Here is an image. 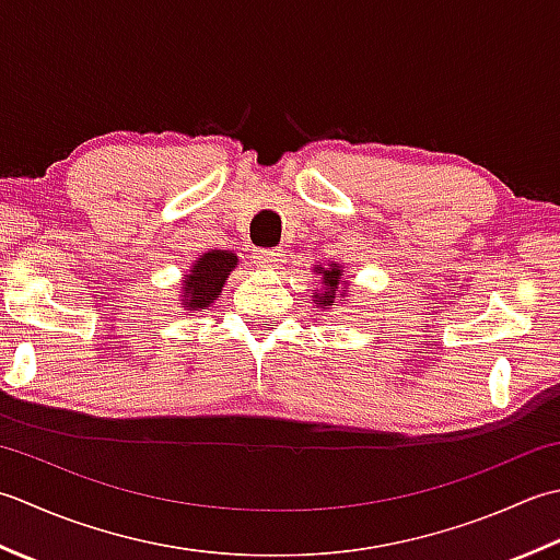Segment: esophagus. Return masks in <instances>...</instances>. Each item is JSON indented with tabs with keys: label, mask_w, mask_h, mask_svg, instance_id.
Returning a JSON list of instances; mask_svg holds the SVG:
<instances>
[{
	"label": "esophagus",
	"mask_w": 560,
	"mask_h": 560,
	"mask_svg": "<svg viewBox=\"0 0 560 560\" xmlns=\"http://www.w3.org/2000/svg\"><path fill=\"white\" fill-rule=\"evenodd\" d=\"M254 258H256L258 268H280L284 260V250L282 248H260Z\"/></svg>",
	"instance_id": "obj_1"
}]
</instances>
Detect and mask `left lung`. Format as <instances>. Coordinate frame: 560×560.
Instances as JSON below:
<instances>
[{"mask_svg": "<svg viewBox=\"0 0 560 560\" xmlns=\"http://www.w3.org/2000/svg\"><path fill=\"white\" fill-rule=\"evenodd\" d=\"M314 272H316V276H322V290H314V292H312L314 306H318V310L324 312V310H330V306H334L336 300L348 302L350 282L346 280L343 266L336 264V260H330L328 268L316 266Z\"/></svg>", "mask_w": 560, "mask_h": 560, "instance_id": "1", "label": "left lung"}]
</instances>
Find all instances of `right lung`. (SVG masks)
<instances>
[{"label":"right lung","instance_id":"right-lung-1","mask_svg":"<svg viewBox=\"0 0 560 560\" xmlns=\"http://www.w3.org/2000/svg\"><path fill=\"white\" fill-rule=\"evenodd\" d=\"M236 266L238 258L232 250L212 248L208 254H202L196 264H190V270L180 280V306L188 312H200L205 306H210Z\"/></svg>","mask_w":560,"mask_h":560}]
</instances>
